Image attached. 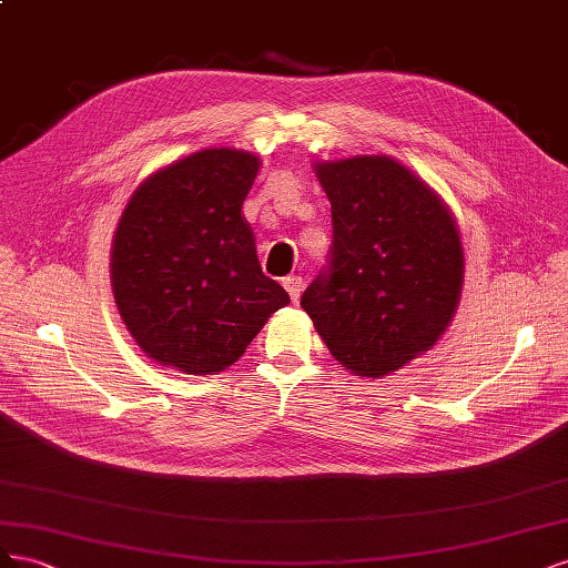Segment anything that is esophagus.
<instances>
[{"instance_id":"1","label":"esophagus","mask_w":568,"mask_h":568,"mask_svg":"<svg viewBox=\"0 0 568 568\" xmlns=\"http://www.w3.org/2000/svg\"><path fill=\"white\" fill-rule=\"evenodd\" d=\"M283 287L287 290V295L293 302H300V295H302V287H304V281L300 278V275H287V278L283 281Z\"/></svg>"}]
</instances>
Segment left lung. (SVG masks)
<instances>
[{
	"instance_id": "1",
	"label": "left lung",
	"mask_w": 568,
	"mask_h": 568,
	"mask_svg": "<svg viewBox=\"0 0 568 568\" xmlns=\"http://www.w3.org/2000/svg\"><path fill=\"white\" fill-rule=\"evenodd\" d=\"M333 216L328 271L302 310L337 364L383 378L435 347L457 314L464 245L452 209L387 154L314 164Z\"/></svg>"
}]
</instances>
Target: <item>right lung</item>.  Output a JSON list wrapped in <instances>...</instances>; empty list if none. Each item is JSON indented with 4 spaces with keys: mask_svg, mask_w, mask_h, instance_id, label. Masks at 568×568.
<instances>
[{
    "mask_svg": "<svg viewBox=\"0 0 568 568\" xmlns=\"http://www.w3.org/2000/svg\"><path fill=\"white\" fill-rule=\"evenodd\" d=\"M262 159L209 148L135 187L111 242V290L135 345L161 366L214 376L290 304L264 275L242 202Z\"/></svg>",
    "mask_w": 568,
    "mask_h": 568,
    "instance_id": "1",
    "label": "right lung"
}]
</instances>
